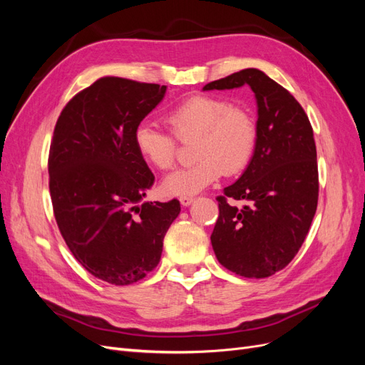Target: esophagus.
Instances as JSON below:
<instances>
[{"label": "esophagus", "instance_id": "34e87169", "mask_svg": "<svg viewBox=\"0 0 365 365\" xmlns=\"http://www.w3.org/2000/svg\"><path fill=\"white\" fill-rule=\"evenodd\" d=\"M193 201H195L193 196H181V197H180V202H181V205H184V207L190 205Z\"/></svg>", "mask_w": 365, "mask_h": 365}]
</instances>
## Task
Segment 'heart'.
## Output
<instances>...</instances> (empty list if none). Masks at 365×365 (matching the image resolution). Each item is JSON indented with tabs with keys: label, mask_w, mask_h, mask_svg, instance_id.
<instances>
[{
	"label": "heart",
	"mask_w": 365,
	"mask_h": 365,
	"mask_svg": "<svg viewBox=\"0 0 365 365\" xmlns=\"http://www.w3.org/2000/svg\"><path fill=\"white\" fill-rule=\"evenodd\" d=\"M175 137L195 143V163L175 170L163 181L170 196H192L219 180L222 173L236 175L247 169L257 146V123L248 109L233 106L216 96H193L168 114ZM153 121H141L134 130L140 157L160 170H168L176 160V140Z\"/></svg>",
	"instance_id": "heart-1"
}]
</instances>
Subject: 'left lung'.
I'll return each mask as SVG.
<instances>
[{
    "instance_id": "obj_1",
    "label": "left lung",
    "mask_w": 365,
    "mask_h": 365,
    "mask_svg": "<svg viewBox=\"0 0 365 365\" xmlns=\"http://www.w3.org/2000/svg\"><path fill=\"white\" fill-rule=\"evenodd\" d=\"M250 85L257 101V146L240 178L217 196L212 245L219 263L242 277L264 279L302 248L318 204L314 130L294 96L263 71L247 68L204 91ZM228 199L244 200L240 209Z\"/></svg>"
}]
</instances>
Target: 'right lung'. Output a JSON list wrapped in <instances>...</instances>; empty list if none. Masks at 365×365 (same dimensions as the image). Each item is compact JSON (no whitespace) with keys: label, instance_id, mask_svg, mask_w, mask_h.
I'll use <instances>...</instances> for the list:
<instances>
[{"label":"right lung","instance_id":"1","mask_svg":"<svg viewBox=\"0 0 365 365\" xmlns=\"http://www.w3.org/2000/svg\"><path fill=\"white\" fill-rule=\"evenodd\" d=\"M165 86L106 76L77 93L54 126L48 175L53 213L76 260L115 286L155 269L178 200L141 202L155 176L134 130Z\"/></svg>","mask_w":365,"mask_h":365}]
</instances>
